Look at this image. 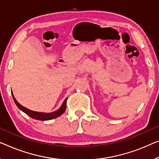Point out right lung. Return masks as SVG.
Wrapping results in <instances>:
<instances>
[{
  "instance_id": "add662e5",
  "label": "right lung",
  "mask_w": 159,
  "mask_h": 159,
  "mask_svg": "<svg viewBox=\"0 0 159 159\" xmlns=\"http://www.w3.org/2000/svg\"><path fill=\"white\" fill-rule=\"evenodd\" d=\"M11 94L13 96V98L14 100V102L16 104V106H18V108L19 109L21 110L23 112H24L25 113H26L28 116H29L30 117H31L32 118H34L35 120H51L53 119V118H56L57 117L60 116L65 112L66 108V101H67V98H66L64 101H63L62 105L60 108H58V110L54 111V112H51V113H43V112H37V111H31L28 108L24 107L22 105H20L19 103L17 100H16L15 97L13 96V92L11 91Z\"/></svg>"
}]
</instances>
